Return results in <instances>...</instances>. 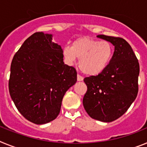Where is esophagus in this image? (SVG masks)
<instances>
[{
	"mask_svg": "<svg viewBox=\"0 0 147 147\" xmlns=\"http://www.w3.org/2000/svg\"><path fill=\"white\" fill-rule=\"evenodd\" d=\"M77 80L78 81H83V80H84V78H83L81 75H79V74H78V75H77Z\"/></svg>",
	"mask_w": 147,
	"mask_h": 147,
	"instance_id": "1",
	"label": "esophagus"
}]
</instances>
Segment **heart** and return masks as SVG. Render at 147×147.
<instances>
[{
  "instance_id": "heart-1",
  "label": "heart",
  "mask_w": 147,
  "mask_h": 147,
  "mask_svg": "<svg viewBox=\"0 0 147 147\" xmlns=\"http://www.w3.org/2000/svg\"><path fill=\"white\" fill-rule=\"evenodd\" d=\"M63 54L67 63L72 64L79 58V67L84 73L95 75L103 72L112 54L110 43L84 37L75 40L72 47L66 46Z\"/></svg>"
}]
</instances>
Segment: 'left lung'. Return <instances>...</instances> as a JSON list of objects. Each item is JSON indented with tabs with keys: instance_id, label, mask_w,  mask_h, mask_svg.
<instances>
[{
	"instance_id": "1",
	"label": "left lung",
	"mask_w": 147,
	"mask_h": 147,
	"mask_svg": "<svg viewBox=\"0 0 147 147\" xmlns=\"http://www.w3.org/2000/svg\"><path fill=\"white\" fill-rule=\"evenodd\" d=\"M97 37L112 43L115 51L103 72L84 79L87 91L83 104L92 118L112 122L123 115L137 97L140 66L132 47L123 38Z\"/></svg>"
}]
</instances>
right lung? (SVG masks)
I'll return each instance as SVG.
<instances>
[{"mask_svg":"<svg viewBox=\"0 0 147 147\" xmlns=\"http://www.w3.org/2000/svg\"><path fill=\"white\" fill-rule=\"evenodd\" d=\"M51 34L35 32L26 39L11 63L9 90L18 110L32 123L55 119L66 92L77 81L73 66L63 63V49Z\"/></svg>","mask_w":147,"mask_h":147,"instance_id":"1","label":"right lung"}]
</instances>
